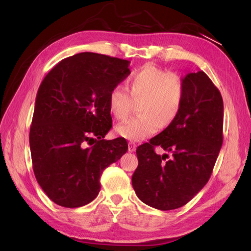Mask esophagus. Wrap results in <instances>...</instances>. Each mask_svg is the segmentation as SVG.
I'll list each match as a JSON object with an SVG mask.
<instances>
[{"label": "esophagus", "instance_id": "obj_1", "mask_svg": "<svg viewBox=\"0 0 251 251\" xmlns=\"http://www.w3.org/2000/svg\"><path fill=\"white\" fill-rule=\"evenodd\" d=\"M128 151H129L130 152H134V151H136V144H135V143H129Z\"/></svg>", "mask_w": 251, "mask_h": 251}]
</instances>
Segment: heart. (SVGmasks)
Returning <instances> with one entry per match:
<instances>
[{
	"label": "heart",
	"mask_w": 251,
	"mask_h": 251,
	"mask_svg": "<svg viewBox=\"0 0 251 251\" xmlns=\"http://www.w3.org/2000/svg\"><path fill=\"white\" fill-rule=\"evenodd\" d=\"M130 93L124 84H116L109 91L108 107L118 121L127 118L132 94L143 100L142 115L116 126V133L128 141H143L154 135L163 126H168L179 115L184 101V83L176 74L154 65H145L129 77Z\"/></svg>",
	"instance_id": "heart-1"
}]
</instances>
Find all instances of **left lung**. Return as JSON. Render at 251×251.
Listing matches in <instances>:
<instances>
[{
	"mask_svg": "<svg viewBox=\"0 0 251 251\" xmlns=\"http://www.w3.org/2000/svg\"><path fill=\"white\" fill-rule=\"evenodd\" d=\"M179 115L150 143L136 150L138 166L131 177L137 197L159 210L177 209L209 180L223 145L224 101L211 79L198 71L184 78ZM155 147L172 152L160 156Z\"/></svg>",
	"mask_w": 251,
	"mask_h": 251,
	"instance_id": "1",
	"label": "left lung"
}]
</instances>
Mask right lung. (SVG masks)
<instances>
[{"label": "right lung", "mask_w": 251, "mask_h": 251, "mask_svg": "<svg viewBox=\"0 0 251 251\" xmlns=\"http://www.w3.org/2000/svg\"><path fill=\"white\" fill-rule=\"evenodd\" d=\"M128 65L85 52L62 59L42 80L29 147L36 180L57 205L76 208L94 201L101 173L128 150L125 138L104 139L112 128L109 91L130 74Z\"/></svg>", "instance_id": "1"}]
</instances>
